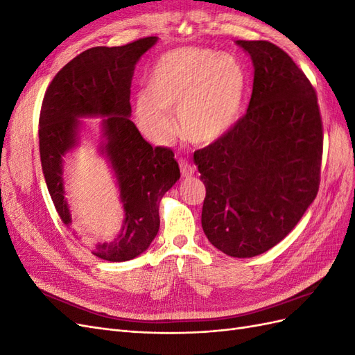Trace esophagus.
I'll use <instances>...</instances> for the list:
<instances>
[{"instance_id":"34e87169","label":"esophagus","mask_w":355,"mask_h":355,"mask_svg":"<svg viewBox=\"0 0 355 355\" xmlns=\"http://www.w3.org/2000/svg\"><path fill=\"white\" fill-rule=\"evenodd\" d=\"M179 167H180V173L184 178H191L196 173V168L192 167L187 159H179Z\"/></svg>"}]
</instances>
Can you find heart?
<instances>
[{"instance_id": "obj_1", "label": "heart", "mask_w": 355, "mask_h": 355, "mask_svg": "<svg viewBox=\"0 0 355 355\" xmlns=\"http://www.w3.org/2000/svg\"><path fill=\"white\" fill-rule=\"evenodd\" d=\"M245 77L240 62L207 49L168 51L149 73L148 89L136 98V121L154 141L175 133L171 111H179L180 132L196 144L218 141L239 120Z\"/></svg>"}]
</instances>
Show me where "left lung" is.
I'll return each instance as SVG.
<instances>
[{
    "label": "left lung",
    "instance_id": "obj_1",
    "mask_svg": "<svg viewBox=\"0 0 355 355\" xmlns=\"http://www.w3.org/2000/svg\"><path fill=\"white\" fill-rule=\"evenodd\" d=\"M237 44L254 67L249 108L194 161L206 185L204 234L225 254L253 257L280 243L317 197L323 121L315 89L283 49Z\"/></svg>",
    "mask_w": 355,
    "mask_h": 355
}]
</instances>
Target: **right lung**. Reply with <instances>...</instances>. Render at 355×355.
Returning a JSON list of instances; mask_svg holds the SVG:
<instances>
[{"instance_id": "obj_1", "label": "right lung", "mask_w": 355, "mask_h": 355, "mask_svg": "<svg viewBox=\"0 0 355 355\" xmlns=\"http://www.w3.org/2000/svg\"><path fill=\"white\" fill-rule=\"evenodd\" d=\"M155 42L157 37H146L120 47H92L80 53L55 75L41 105V167L53 204L68 227L71 214L63 197L62 158L77 144L78 116H106L103 149L120 185L125 219L114 243L92 249L103 261H130L148 249L159 228V201L180 178L173 151L153 148L128 118L135 65Z\"/></svg>"}]
</instances>
